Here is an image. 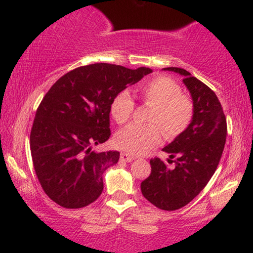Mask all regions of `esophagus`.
<instances>
[{"mask_svg": "<svg viewBox=\"0 0 253 253\" xmlns=\"http://www.w3.org/2000/svg\"><path fill=\"white\" fill-rule=\"evenodd\" d=\"M120 159L123 162H127V163H129V162H132L133 159H134V157L132 155H129V153H126V152H123L120 155Z\"/></svg>", "mask_w": 253, "mask_h": 253, "instance_id": "34e87169", "label": "esophagus"}]
</instances>
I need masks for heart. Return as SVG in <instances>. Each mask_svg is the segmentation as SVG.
Masks as SVG:
<instances>
[{"label": "heart", "instance_id": "heart-1", "mask_svg": "<svg viewBox=\"0 0 253 253\" xmlns=\"http://www.w3.org/2000/svg\"><path fill=\"white\" fill-rule=\"evenodd\" d=\"M136 94L146 104L153 106L149 126L132 124L114 135L118 149L132 155H140L155 147L162 139V129L168 138L181 134L189 126L194 114L193 102L187 95L181 94V86L165 76H157L139 84ZM134 110V101L129 92L124 90L113 98L110 114L114 121L123 125L129 120Z\"/></svg>", "mask_w": 253, "mask_h": 253}]
</instances>
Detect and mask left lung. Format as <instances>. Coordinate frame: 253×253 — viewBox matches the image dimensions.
<instances>
[{"label": "left lung", "mask_w": 253, "mask_h": 253, "mask_svg": "<svg viewBox=\"0 0 253 253\" xmlns=\"http://www.w3.org/2000/svg\"><path fill=\"white\" fill-rule=\"evenodd\" d=\"M183 76L193 98L194 114L189 126L163 151L169 153V168L159 158L150 161L151 173L141 182L147 201L163 211L184 207L201 193L215 172L227 135V124L215 92L190 72L181 68H164ZM176 157V161L172 159Z\"/></svg>", "instance_id": "1"}]
</instances>
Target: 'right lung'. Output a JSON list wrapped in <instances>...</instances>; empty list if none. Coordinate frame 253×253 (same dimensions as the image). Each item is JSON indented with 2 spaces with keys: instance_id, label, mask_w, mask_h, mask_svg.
I'll return each mask as SVG.
<instances>
[{
  "instance_id": "right-lung-1",
  "label": "right lung",
  "mask_w": 253,
  "mask_h": 253,
  "mask_svg": "<svg viewBox=\"0 0 253 253\" xmlns=\"http://www.w3.org/2000/svg\"><path fill=\"white\" fill-rule=\"evenodd\" d=\"M152 70L114 64L81 66L57 81L38 107L31 130L34 170L43 191L64 208H82L103 190V172L118 151L95 152L110 136V103Z\"/></svg>"
}]
</instances>
